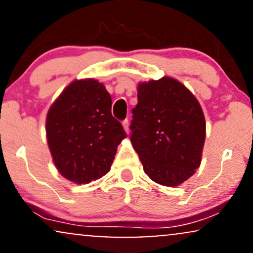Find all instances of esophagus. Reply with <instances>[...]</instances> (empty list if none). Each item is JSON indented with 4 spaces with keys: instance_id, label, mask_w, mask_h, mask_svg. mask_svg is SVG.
Instances as JSON below:
<instances>
[{
    "instance_id": "esophagus-1",
    "label": "esophagus",
    "mask_w": 253,
    "mask_h": 253,
    "mask_svg": "<svg viewBox=\"0 0 253 253\" xmlns=\"http://www.w3.org/2000/svg\"><path fill=\"white\" fill-rule=\"evenodd\" d=\"M123 126H124V129L126 130V133H129V123H128V120L123 121Z\"/></svg>"
}]
</instances>
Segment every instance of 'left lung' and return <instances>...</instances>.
I'll use <instances>...</instances> for the list:
<instances>
[{
  "label": "left lung",
  "instance_id": "left-lung-1",
  "mask_svg": "<svg viewBox=\"0 0 253 253\" xmlns=\"http://www.w3.org/2000/svg\"><path fill=\"white\" fill-rule=\"evenodd\" d=\"M130 143L153 182L177 187L201 164L206 120L197 98L172 77L138 84Z\"/></svg>",
  "mask_w": 253,
  "mask_h": 253
}]
</instances>
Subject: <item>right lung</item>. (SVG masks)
<instances>
[{
	"label": "right lung",
	"mask_w": 253,
	"mask_h": 253,
	"mask_svg": "<svg viewBox=\"0 0 253 253\" xmlns=\"http://www.w3.org/2000/svg\"><path fill=\"white\" fill-rule=\"evenodd\" d=\"M46 138L60 175L86 184L110 170L126 132L113 118L106 86L85 78L71 82L52 103L46 117Z\"/></svg>",
	"instance_id": "1"
}]
</instances>
